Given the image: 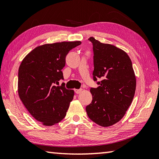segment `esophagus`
Listing matches in <instances>:
<instances>
[{"label": "esophagus", "instance_id": "esophagus-1", "mask_svg": "<svg viewBox=\"0 0 159 159\" xmlns=\"http://www.w3.org/2000/svg\"><path fill=\"white\" fill-rule=\"evenodd\" d=\"M74 91H75V93H76V94H80V93H81V92L83 91V89H75V90H74Z\"/></svg>", "mask_w": 159, "mask_h": 159}]
</instances>
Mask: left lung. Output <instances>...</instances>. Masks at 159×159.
<instances>
[{
  "label": "left lung",
  "mask_w": 159,
  "mask_h": 159,
  "mask_svg": "<svg viewBox=\"0 0 159 159\" xmlns=\"http://www.w3.org/2000/svg\"><path fill=\"white\" fill-rule=\"evenodd\" d=\"M94 66L93 79L97 88H91L92 101L86 107L88 116L102 127L116 123L125 114L131 105L136 80L131 59L120 48L102 43L93 37Z\"/></svg>",
  "instance_id": "left-lung-1"
}]
</instances>
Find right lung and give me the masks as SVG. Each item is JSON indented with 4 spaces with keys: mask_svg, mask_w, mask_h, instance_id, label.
I'll return each instance as SVG.
<instances>
[{
    "mask_svg": "<svg viewBox=\"0 0 159 159\" xmlns=\"http://www.w3.org/2000/svg\"><path fill=\"white\" fill-rule=\"evenodd\" d=\"M80 41L44 44L23 58L18 69V93L30 114L43 125L52 126L63 120L73 100L74 92L67 89L62 69L65 57Z\"/></svg>",
    "mask_w": 159,
    "mask_h": 159,
    "instance_id": "right-lung-1",
    "label": "right lung"
}]
</instances>
